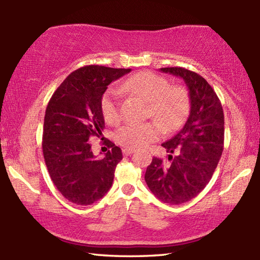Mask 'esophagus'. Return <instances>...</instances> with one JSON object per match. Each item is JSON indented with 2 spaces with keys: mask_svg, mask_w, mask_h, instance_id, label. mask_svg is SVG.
Segmentation results:
<instances>
[{
  "mask_svg": "<svg viewBox=\"0 0 260 260\" xmlns=\"http://www.w3.org/2000/svg\"><path fill=\"white\" fill-rule=\"evenodd\" d=\"M135 152V150H133V148H124L123 150V154L125 156H128L131 155V154H133Z\"/></svg>",
  "mask_w": 260,
  "mask_h": 260,
  "instance_id": "34e87169",
  "label": "esophagus"
}]
</instances>
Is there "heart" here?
Returning <instances> with one entry per match:
<instances>
[{
    "label": "heart",
    "mask_w": 260,
    "mask_h": 260,
    "mask_svg": "<svg viewBox=\"0 0 260 260\" xmlns=\"http://www.w3.org/2000/svg\"><path fill=\"white\" fill-rule=\"evenodd\" d=\"M120 90L134 93L147 102L151 116L158 120L165 132L178 129L189 110V96L185 88L179 85L169 86L164 77L152 71H142L129 77L120 85ZM119 97V89L112 88L102 99V113L110 125L118 124L121 119ZM159 124L155 120L129 123L116 132V141L126 148L145 147L162 134Z\"/></svg>",
    "instance_id": "1"
}]
</instances>
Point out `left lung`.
Wrapping results in <instances>:
<instances>
[{
  "label": "left lung",
  "instance_id": "obj_1",
  "mask_svg": "<svg viewBox=\"0 0 260 260\" xmlns=\"http://www.w3.org/2000/svg\"><path fill=\"white\" fill-rule=\"evenodd\" d=\"M159 70L184 80L191 107L182 128L162 144L169 162L153 157L145 181L158 200L181 204L196 198L212 178L223 151L224 116L217 93L203 77L181 67Z\"/></svg>",
  "mask_w": 260,
  "mask_h": 260
}]
</instances>
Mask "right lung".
Returning a JSON list of instances; mask_svg holds the SVG:
<instances>
[{
	"label": "right lung",
	"mask_w": 260,
	"mask_h": 260,
	"mask_svg": "<svg viewBox=\"0 0 260 260\" xmlns=\"http://www.w3.org/2000/svg\"><path fill=\"white\" fill-rule=\"evenodd\" d=\"M131 69L86 66L71 73L48 103L43 123L42 152L48 172L68 201L89 206L113 184L116 165L123 158L114 143L105 142L103 158L92 154L89 140L105 127L102 99L107 86Z\"/></svg>",
	"instance_id": "1"
}]
</instances>
